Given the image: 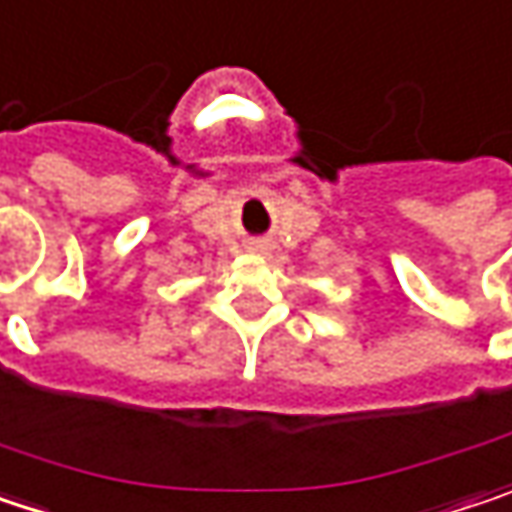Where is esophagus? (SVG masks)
I'll use <instances>...</instances> for the list:
<instances>
[{
  "label": "esophagus",
  "instance_id": "esophagus-1",
  "mask_svg": "<svg viewBox=\"0 0 512 512\" xmlns=\"http://www.w3.org/2000/svg\"><path fill=\"white\" fill-rule=\"evenodd\" d=\"M250 250H265V244H262V241H253V244H250Z\"/></svg>",
  "mask_w": 512,
  "mask_h": 512
}]
</instances>
